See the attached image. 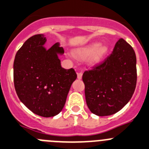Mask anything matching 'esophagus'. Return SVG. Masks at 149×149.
<instances>
[{
	"label": "esophagus",
	"instance_id": "obj_1",
	"mask_svg": "<svg viewBox=\"0 0 149 149\" xmlns=\"http://www.w3.org/2000/svg\"><path fill=\"white\" fill-rule=\"evenodd\" d=\"M82 77H83V73H81V72L77 73V79H78V80H81Z\"/></svg>",
	"mask_w": 149,
	"mask_h": 149
}]
</instances>
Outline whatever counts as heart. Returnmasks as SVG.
Here are the masks:
<instances>
[{
    "label": "heart",
    "instance_id": "b5f03b06",
    "mask_svg": "<svg viewBox=\"0 0 149 149\" xmlns=\"http://www.w3.org/2000/svg\"><path fill=\"white\" fill-rule=\"evenodd\" d=\"M109 48L107 45H101L100 42H93L74 50V55L80 60H86L88 57V63L91 66L99 65L107 55Z\"/></svg>",
    "mask_w": 149,
    "mask_h": 149
}]
</instances>
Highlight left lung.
Listing matches in <instances>:
<instances>
[{"label":"left lung","instance_id":"1","mask_svg":"<svg viewBox=\"0 0 149 149\" xmlns=\"http://www.w3.org/2000/svg\"><path fill=\"white\" fill-rule=\"evenodd\" d=\"M136 62L133 48L120 39L102 63L83 73L86 104L92 113L110 116L130 102L137 83Z\"/></svg>","mask_w":149,"mask_h":149}]
</instances>
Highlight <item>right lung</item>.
Here are the masks:
<instances>
[{
  "label": "right lung",
  "mask_w": 149,
  "mask_h": 149,
  "mask_svg": "<svg viewBox=\"0 0 149 149\" xmlns=\"http://www.w3.org/2000/svg\"><path fill=\"white\" fill-rule=\"evenodd\" d=\"M44 34L31 36L17 51L14 83L19 100L38 116L52 117L64 107L71 86L77 78L73 69L61 67L64 53L58 42L47 49Z\"/></svg>",
  "instance_id": "add662e5"
}]
</instances>
